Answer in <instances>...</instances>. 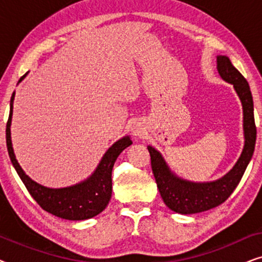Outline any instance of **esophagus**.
Wrapping results in <instances>:
<instances>
[{"label":"esophagus","instance_id":"esophagus-1","mask_svg":"<svg viewBox=\"0 0 262 262\" xmlns=\"http://www.w3.org/2000/svg\"><path fill=\"white\" fill-rule=\"evenodd\" d=\"M131 131H132V134H134L135 136H137V137H139V136H143V134H144V128H143L139 124H135L134 126L131 127Z\"/></svg>","mask_w":262,"mask_h":262}]
</instances>
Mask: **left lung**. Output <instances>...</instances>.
Instances as JSON below:
<instances>
[{
    "label": "left lung",
    "mask_w": 262,
    "mask_h": 262,
    "mask_svg": "<svg viewBox=\"0 0 262 262\" xmlns=\"http://www.w3.org/2000/svg\"><path fill=\"white\" fill-rule=\"evenodd\" d=\"M217 70L224 81L234 85L243 108L245 146L237 162L223 178L211 182H192L179 178L169 169L162 155L152 146H148L151 168L157 188L163 202L174 212L181 214L198 213L213 209L227 200L245 174L252 159L256 141L254 120L253 96L249 84L242 74L232 66L227 56H217Z\"/></svg>",
    "instance_id": "8db88e82"
}]
</instances>
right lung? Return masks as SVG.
Listing matches in <instances>:
<instances>
[{"instance_id": "add662e5", "label": "right lung", "mask_w": 262, "mask_h": 262, "mask_svg": "<svg viewBox=\"0 0 262 262\" xmlns=\"http://www.w3.org/2000/svg\"><path fill=\"white\" fill-rule=\"evenodd\" d=\"M26 75L27 74H25L20 78V81L24 80ZM14 98H15V92L10 98V112L6 127L7 149H8L10 161H12L16 173L19 174L32 198L40 205L42 210L48 211L53 216L63 218V220L83 221L102 212L105 207L108 205L111 195H112V169L114 162L120 155V152L132 144L130 137L126 136L114 143L102 156L94 173L84 181L63 188L45 187L26 175L15 159L12 145V137H10Z\"/></svg>"}]
</instances>
